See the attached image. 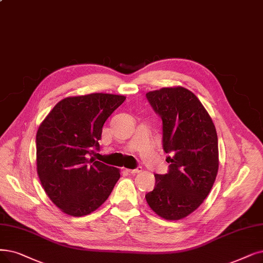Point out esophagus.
Segmentation results:
<instances>
[{"label":"esophagus","instance_id":"1","mask_svg":"<svg viewBox=\"0 0 263 263\" xmlns=\"http://www.w3.org/2000/svg\"><path fill=\"white\" fill-rule=\"evenodd\" d=\"M141 171H142V168H141L140 166L136 167L135 170H127V172H128V173H130V174H138V173H140Z\"/></svg>","mask_w":263,"mask_h":263}]
</instances>
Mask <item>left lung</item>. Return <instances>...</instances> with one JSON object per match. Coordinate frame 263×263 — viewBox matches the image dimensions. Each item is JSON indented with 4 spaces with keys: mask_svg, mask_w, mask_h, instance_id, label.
<instances>
[{
    "mask_svg": "<svg viewBox=\"0 0 263 263\" xmlns=\"http://www.w3.org/2000/svg\"><path fill=\"white\" fill-rule=\"evenodd\" d=\"M162 119L163 149L170 155L164 175L145 194L152 211L167 220L193 213L211 192L218 173V137L201 101L183 87H165L145 93Z\"/></svg>",
    "mask_w": 263,
    "mask_h": 263,
    "instance_id": "left-lung-1",
    "label": "left lung"
}]
</instances>
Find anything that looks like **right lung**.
I'll return each mask as SVG.
<instances>
[{"mask_svg": "<svg viewBox=\"0 0 263 263\" xmlns=\"http://www.w3.org/2000/svg\"><path fill=\"white\" fill-rule=\"evenodd\" d=\"M126 98L90 93L59 101L36 133V166L45 192L62 212L85 216L100 207L120 179L118 168L96 161L102 126Z\"/></svg>", "mask_w": 263, "mask_h": 263, "instance_id": "right-lung-1", "label": "right lung"}]
</instances>
